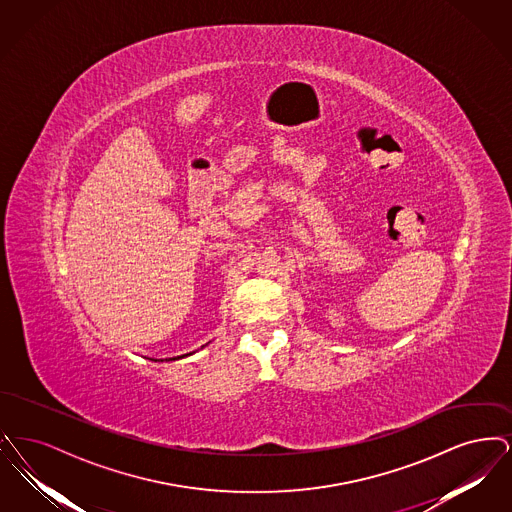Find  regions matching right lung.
<instances>
[{
  "label": "right lung",
  "mask_w": 512,
  "mask_h": 512,
  "mask_svg": "<svg viewBox=\"0 0 512 512\" xmlns=\"http://www.w3.org/2000/svg\"><path fill=\"white\" fill-rule=\"evenodd\" d=\"M182 357H186V355H180V357H176V359H182ZM171 361H174V359H171Z\"/></svg>",
  "instance_id": "add662e5"
}]
</instances>
